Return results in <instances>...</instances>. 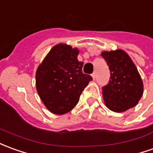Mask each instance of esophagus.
Masks as SVG:
<instances>
[{
	"mask_svg": "<svg viewBox=\"0 0 153 153\" xmlns=\"http://www.w3.org/2000/svg\"><path fill=\"white\" fill-rule=\"evenodd\" d=\"M92 77H93V79H95V77H96V71H94V73L92 74Z\"/></svg>",
	"mask_w": 153,
	"mask_h": 153,
	"instance_id": "esophagus-1",
	"label": "esophagus"
}]
</instances>
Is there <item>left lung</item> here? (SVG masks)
Returning <instances> with one entry per match:
<instances>
[{"instance_id":"1","label":"left lung","mask_w":153,"mask_h":153,"mask_svg":"<svg viewBox=\"0 0 153 153\" xmlns=\"http://www.w3.org/2000/svg\"><path fill=\"white\" fill-rule=\"evenodd\" d=\"M101 55L111 74L108 84L102 88L105 105L116 113L136 106L143 94V84L128 54L116 50L102 51Z\"/></svg>"}]
</instances>
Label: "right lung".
<instances>
[{
  "mask_svg": "<svg viewBox=\"0 0 153 153\" xmlns=\"http://www.w3.org/2000/svg\"><path fill=\"white\" fill-rule=\"evenodd\" d=\"M79 50L66 44L54 45L36 70V85L47 109L65 114L76 106L82 92L93 79L82 72Z\"/></svg>",
  "mask_w": 153,
  "mask_h": 153,
  "instance_id": "obj_1",
  "label": "right lung"
}]
</instances>
